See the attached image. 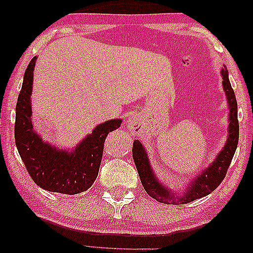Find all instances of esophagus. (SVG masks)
<instances>
[{"instance_id": "obj_1", "label": "esophagus", "mask_w": 253, "mask_h": 253, "mask_svg": "<svg viewBox=\"0 0 253 253\" xmlns=\"http://www.w3.org/2000/svg\"><path fill=\"white\" fill-rule=\"evenodd\" d=\"M127 127H129V130H131L132 132H134V133H138V132L141 131V129L143 127L142 121L136 117L132 118L127 121Z\"/></svg>"}]
</instances>
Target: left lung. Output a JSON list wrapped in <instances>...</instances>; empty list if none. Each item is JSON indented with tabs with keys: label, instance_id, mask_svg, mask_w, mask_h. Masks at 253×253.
I'll return each mask as SVG.
<instances>
[{
	"label": "left lung",
	"instance_id": "1",
	"mask_svg": "<svg viewBox=\"0 0 253 253\" xmlns=\"http://www.w3.org/2000/svg\"><path fill=\"white\" fill-rule=\"evenodd\" d=\"M223 77V89H224L227 103H229L230 115H229V138L223 150L216 157L212 165L209 166L201 175L194 178L192 185L187 188V192L183 194V196L176 195V193H171L166 186L159 183L157 179L154 170L149 164L148 155L144 150L143 146L139 140L133 141V149L132 156L136 167V170L140 176V180L143 185V188L148 193V195L155 198L156 201L166 204H186L193 202L197 198L208 196L214 189L218 187L226 175L227 169L230 167L232 158L237 150L239 142V121H238V103L235 98L234 90L232 88L229 81V74L224 67L222 69Z\"/></svg>",
	"mask_w": 253,
	"mask_h": 253
}]
</instances>
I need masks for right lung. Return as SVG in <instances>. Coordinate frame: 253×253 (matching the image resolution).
<instances>
[{"label": "right lung", "mask_w": 253, "mask_h": 253, "mask_svg": "<svg viewBox=\"0 0 253 253\" xmlns=\"http://www.w3.org/2000/svg\"><path fill=\"white\" fill-rule=\"evenodd\" d=\"M37 57L24 72L22 88L15 107L14 138L16 149L32 180L48 192L75 195L87 190L96 180L107 134L117 130L121 119L106 121L95 127L72 151L52 147L33 130L31 93Z\"/></svg>", "instance_id": "obj_1"}]
</instances>
